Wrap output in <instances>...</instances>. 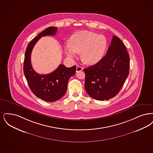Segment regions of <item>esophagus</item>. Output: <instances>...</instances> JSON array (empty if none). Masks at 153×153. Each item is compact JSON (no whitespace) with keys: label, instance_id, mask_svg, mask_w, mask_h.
<instances>
[{"label":"esophagus","instance_id":"34e87169","mask_svg":"<svg viewBox=\"0 0 153 153\" xmlns=\"http://www.w3.org/2000/svg\"><path fill=\"white\" fill-rule=\"evenodd\" d=\"M83 70V68L82 67L79 66H76V72H79Z\"/></svg>","mask_w":153,"mask_h":153}]
</instances>
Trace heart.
Returning a JSON list of instances; mask_svg holds the SVG:
<instances>
[{
  "label": "heart",
  "mask_w": 153,
  "mask_h": 153,
  "mask_svg": "<svg viewBox=\"0 0 153 153\" xmlns=\"http://www.w3.org/2000/svg\"><path fill=\"white\" fill-rule=\"evenodd\" d=\"M106 38L88 31H81L71 37L69 45L65 49L68 56L74 58L81 53L82 62L88 65L98 63L103 56L106 47Z\"/></svg>",
  "instance_id": "heart-1"
}]
</instances>
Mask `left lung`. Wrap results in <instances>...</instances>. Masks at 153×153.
Wrapping results in <instances>:
<instances>
[{"label":"left lung","instance_id":"1","mask_svg":"<svg viewBox=\"0 0 153 153\" xmlns=\"http://www.w3.org/2000/svg\"><path fill=\"white\" fill-rule=\"evenodd\" d=\"M122 41L113 36L106 55L84 69L87 93L94 100H108L119 93L129 74L130 58Z\"/></svg>","mask_w":153,"mask_h":153}]
</instances>
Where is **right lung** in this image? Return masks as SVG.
<instances>
[{
  "mask_svg": "<svg viewBox=\"0 0 153 153\" xmlns=\"http://www.w3.org/2000/svg\"><path fill=\"white\" fill-rule=\"evenodd\" d=\"M57 30V27H50L39 33L28 44L24 60L23 71L31 90L38 98L48 102L58 100L65 94L68 80L76 72L75 66L68 68L63 65L46 75H40L33 70L31 63L33 46L42 36L54 35Z\"/></svg>",
  "mask_w": 153,
  "mask_h": 153,
  "instance_id": "right-lung-1",
  "label": "right lung"
}]
</instances>
